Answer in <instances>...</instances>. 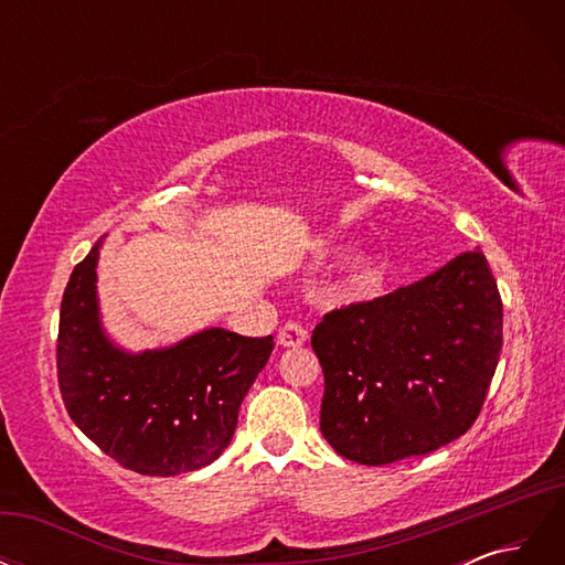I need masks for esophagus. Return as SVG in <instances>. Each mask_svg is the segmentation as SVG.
Segmentation results:
<instances>
[{
    "label": "esophagus",
    "instance_id": "1",
    "mask_svg": "<svg viewBox=\"0 0 565 565\" xmlns=\"http://www.w3.org/2000/svg\"><path fill=\"white\" fill-rule=\"evenodd\" d=\"M306 339H309V332H306V328L299 322H287V324H282L280 332H278V344L289 347V349L303 347Z\"/></svg>",
    "mask_w": 565,
    "mask_h": 565
}]
</instances>
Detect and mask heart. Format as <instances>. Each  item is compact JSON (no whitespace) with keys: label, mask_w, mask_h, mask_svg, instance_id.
I'll return each instance as SVG.
<instances>
[{"label":"heart","mask_w":565,"mask_h":565,"mask_svg":"<svg viewBox=\"0 0 565 565\" xmlns=\"http://www.w3.org/2000/svg\"><path fill=\"white\" fill-rule=\"evenodd\" d=\"M386 276V264L380 254H358L341 280V292L349 299H363L377 292Z\"/></svg>","instance_id":"heart-1"}]
</instances>
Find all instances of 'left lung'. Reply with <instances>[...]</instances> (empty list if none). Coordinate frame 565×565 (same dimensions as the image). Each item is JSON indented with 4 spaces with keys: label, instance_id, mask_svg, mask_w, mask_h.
Masks as SVG:
<instances>
[{
    "label": "left lung",
    "instance_id": "obj_1",
    "mask_svg": "<svg viewBox=\"0 0 565 565\" xmlns=\"http://www.w3.org/2000/svg\"><path fill=\"white\" fill-rule=\"evenodd\" d=\"M320 431L382 467L448 446L481 415L502 351V297L481 249L407 287L324 313Z\"/></svg>",
    "mask_w": 565,
    "mask_h": 565
}]
</instances>
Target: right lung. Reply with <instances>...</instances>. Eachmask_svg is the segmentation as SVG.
Here are the masks:
<instances>
[{
  "mask_svg": "<svg viewBox=\"0 0 565 565\" xmlns=\"http://www.w3.org/2000/svg\"><path fill=\"white\" fill-rule=\"evenodd\" d=\"M98 245L75 266L61 301L56 370L67 415L136 473L177 476L212 465L228 448L273 337L212 328L172 349L125 353L98 322Z\"/></svg>",
  "mask_w": 565,
  "mask_h": 565,
  "instance_id": "right-lung-1",
  "label": "right lung"
}]
</instances>
